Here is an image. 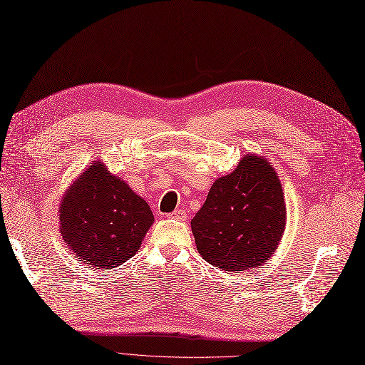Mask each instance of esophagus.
<instances>
[{"label":"esophagus","mask_w":365,"mask_h":365,"mask_svg":"<svg viewBox=\"0 0 365 365\" xmlns=\"http://www.w3.org/2000/svg\"><path fill=\"white\" fill-rule=\"evenodd\" d=\"M168 216L172 217V219H176V220H185L187 219V213H185V210H182V208L175 210V212L169 213Z\"/></svg>","instance_id":"1"}]
</instances>
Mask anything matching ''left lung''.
Wrapping results in <instances>:
<instances>
[{"label": "left lung", "instance_id": "obj_1", "mask_svg": "<svg viewBox=\"0 0 365 365\" xmlns=\"http://www.w3.org/2000/svg\"><path fill=\"white\" fill-rule=\"evenodd\" d=\"M286 222L277 173L260 157L247 155L233 173L212 185L192 219L197 252L225 271H244L268 260Z\"/></svg>", "mask_w": 365, "mask_h": 365}]
</instances>
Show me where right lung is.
Returning a JSON list of instances; mask_svg holds the SVG:
<instances>
[{"label":"right lung","mask_w":365,"mask_h":365,"mask_svg":"<svg viewBox=\"0 0 365 365\" xmlns=\"http://www.w3.org/2000/svg\"><path fill=\"white\" fill-rule=\"evenodd\" d=\"M61 235L77 257L97 269H111L138 251L153 215L145 200L93 163L62 200Z\"/></svg>","instance_id":"1"}]
</instances>
